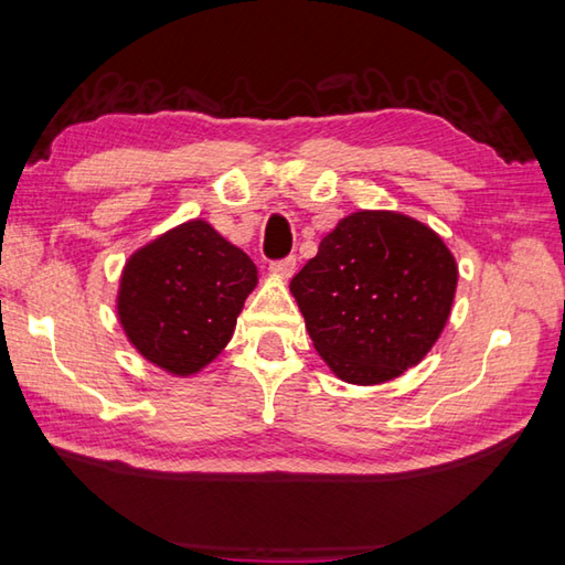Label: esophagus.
Masks as SVG:
<instances>
[{
    "label": "esophagus",
    "mask_w": 565,
    "mask_h": 565,
    "mask_svg": "<svg viewBox=\"0 0 565 565\" xmlns=\"http://www.w3.org/2000/svg\"><path fill=\"white\" fill-rule=\"evenodd\" d=\"M269 269L274 276H279V279H291L294 271H296V257H286V259H276L269 264Z\"/></svg>",
    "instance_id": "34e87169"
}]
</instances>
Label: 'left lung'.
<instances>
[{"label": "left lung", "instance_id": "8db88e82", "mask_svg": "<svg viewBox=\"0 0 565 565\" xmlns=\"http://www.w3.org/2000/svg\"><path fill=\"white\" fill-rule=\"evenodd\" d=\"M458 267L434 230L360 210L291 279L318 355L342 382L382 384L422 362L450 316Z\"/></svg>", "mask_w": 565, "mask_h": 565}]
</instances>
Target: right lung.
Listing matches in <instances>:
<instances>
[{
  "instance_id": "add662e5",
  "label": "right lung",
  "mask_w": 565,
  "mask_h": 565,
  "mask_svg": "<svg viewBox=\"0 0 565 565\" xmlns=\"http://www.w3.org/2000/svg\"><path fill=\"white\" fill-rule=\"evenodd\" d=\"M257 267L205 220H191L131 254L117 313L131 345L161 370L188 377L235 333Z\"/></svg>"
}]
</instances>
